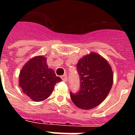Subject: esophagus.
Listing matches in <instances>:
<instances>
[{"instance_id": "obj_1", "label": "esophagus", "mask_w": 135, "mask_h": 135, "mask_svg": "<svg viewBox=\"0 0 135 135\" xmlns=\"http://www.w3.org/2000/svg\"><path fill=\"white\" fill-rule=\"evenodd\" d=\"M61 79L63 81H66V80H67V76H66V74H64V75L61 76Z\"/></svg>"}]
</instances>
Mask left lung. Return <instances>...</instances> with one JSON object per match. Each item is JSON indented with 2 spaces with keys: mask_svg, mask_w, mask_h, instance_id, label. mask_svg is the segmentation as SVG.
Returning <instances> with one entry per match:
<instances>
[{
  "mask_svg": "<svg viewBox=\"0 0 135 135\" xmlns=\"http://www.w3.org/2000/svg\"><path fill=\"white\" fill-rule=\"evenodd\" d=\"M76 69L80 76V90L70 93L74 105L83 110L99 105L108 96L113 82L112 68L107 60L91 52L78 61Z\"/></svg>",
  "mask_w": 135,
  "mask_h": 135,
  "instance_id": "obj_1",
  "label": "left lung"
}]
</instances>
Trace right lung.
I'll use <instances>...</instances> for the list:
<instances>
[{
  "instance_id": "add662e5",
  "label": "right lung",
  "mask_w": 135,
  "mask_h": 135,
  "mask_svg": "<svg viewBox=\"0 0 135 135\" xmlns=\"http://www.w3.org/2000/svg\"><path fill=\"white\" fill-rule=\"evenodd\" d=\"M61 81L54 71L48 67L47 59L43 56L30 59L23 66L19 76V87L23 93L35 102L47 99L56 83Z\"/></svg>"
}]
</instances>
